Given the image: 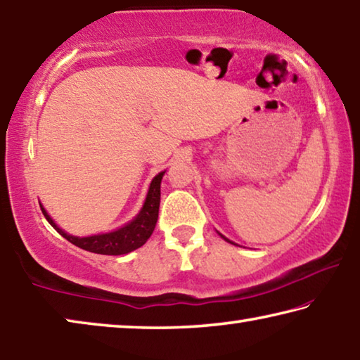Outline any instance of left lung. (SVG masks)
Here are the masks:
<instances>
[{"label": "left lung", "instance_id": "1", "mask_svg": "<svg viewBox=\"0 0 360 360\" xmlns=\"http://www.w3.org/2000/svg\"><path fill=\"white\" fill-rule=\"evenodd\" d=\"M221 238H223V239H225V240H228V239L225 238V236H221ZM228 243H231V240H228ZM231 244H233V243H231Z\"/></svg>", "mask_w": 360, "mask_h": 360}]
</instances>
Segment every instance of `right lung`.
Wrapping results in <instances>:
<instances>
[{
    "mask_svg": "<svg viewBox=\"0 0 360 360\" xmlns=\"http://www.w3.org/2000/svg\"><path fill=\"white\" fill-rule=\"evenodd\" d=\"M164 172L158 174L155 179H153L148 194H146V201L141 207L140 214L135 217V219L127 223L126 226L116 229L113 233L107 234H97V236H89V238H76V236H70L58 228L47 212L41 205V210H43V215L46 220L51 223L54 229H57L58 234H62L65 239L70 240V243L75 244L79 249H84L87 252L94 253H102V255H122V253H129L139 247L143 245L151 233L155 231L156 221H158V214H159V201H161V180H162Z\"/></svg>",
    "mask_w": 360,
    "mask_h": 360,
    "instance_id": "1",
    "label": "right lung"
}]
</instances>
